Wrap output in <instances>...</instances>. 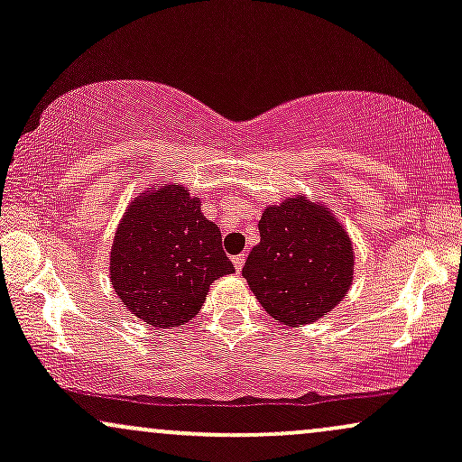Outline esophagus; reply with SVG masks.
Instances as JSON below:
<instances>
[{
	"mask_svg": "<svg viewBox=\"0 0 462 462\" xmlns=\"http://www.w3.org/2000/svg\"><path fill=\"white\" fill-rule=\"evenodd\" d=\"M232 263H235L236 272H241L243 264H245V254H238V256H232Z\"/></svg>",
	"mask_w": 462,
	"mask_h": 462,
	"instance_id": "34e87169",
	"label": "esophagus"
}]
</instances>
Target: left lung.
Here are the masks:
<instances>
[{"mask_svg":"<svg viewBox=\"0 0 462 462\" xmlns=\"http://www.w3.org/2000/svg\"><path fill=\"white\" fill-rule=\"evenodd\" d=\"M258 230L243 278L275 321L301 328L341 304L354 280V249L330 208L295 195L267 206Z\"/></svg>","mask_w":462,"mask_h":462,"instance_id":"obj_1","label":"left lung"}]
</instances>
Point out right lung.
I'll use <instances>...</instances> for the list:
<instances>
[{
  "label": "right lung",
  "instance_id": "1",
  "mask_svg": "<svg viewBox=\"0 0 462 462\" xmlns=\"http://www.w3.org/2000/svg\"><path fill=\"white\" fill-rule=\"evenodd\" d=\"M184 184H162L130 201L110 249V282L132 315L153 328L184 326L198 315L215 280L235 272Z\"/></svg>",
  "mask_w": 462,
  "mask_h": 462
}]
</instances>
